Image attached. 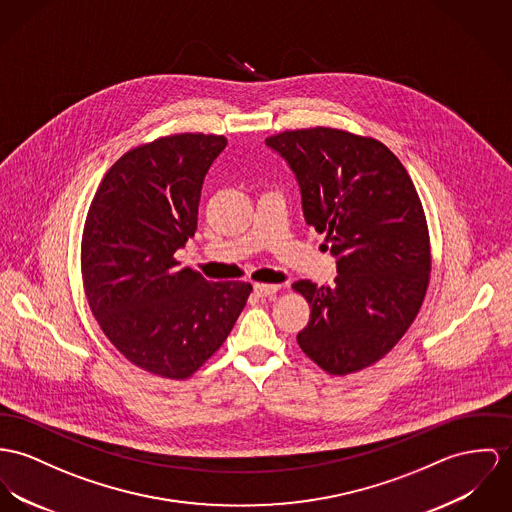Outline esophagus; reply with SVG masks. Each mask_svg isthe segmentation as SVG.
<instances>
[{"label": "esophagus", "mask_w": 512, "mask_h": 512, "mask_svg": "<svg viewBox=\"0 0 512 512\" xmlns=\"http://www.w3.org/2000/svg\"><path fill=\"white\" fill-rule=\"evenodd\" d=\"M253 290H255V294H257L259 298H269V296H275L276 292H278V286H276V284L257 282V284L253 286Z\"/></svg>", "instance_id": "1"}]
</instances>
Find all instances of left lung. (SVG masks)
Segmentation results:
<instances>
[{
	"label": "left lung",
	"instance_id": "obj_1",
	"mask_svg": "<svg viewBox=\"0 0 512 512\" xmlns=\"http://www.w3.org/2000/svg\"><path fill=\"white\" fill-rule=\"evenodd\" d=\"M302 189L308 226L337 257L333 288L292 284L310 304L296 341L331 376L390 353L419 314L431 280V237L419 193L380 140L314 126L267 138Z\"/></svg>",
	"mask_w": 512,
	"mask_h": 512
}]
</instances>
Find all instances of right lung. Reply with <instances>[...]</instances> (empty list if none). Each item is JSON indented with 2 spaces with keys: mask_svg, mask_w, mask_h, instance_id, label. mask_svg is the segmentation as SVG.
Returning <instances> with one entry per match:
<instances>
[{
  "mask_svg": "<svg viewBox=\"0 0 512 512\" xmlns=\"http://www.w3.org/2000/svg\"><path fill=\"white\" fill-rule=\"evenodd\" d=\"M222 134L181 132L128 150L105 173L81 236L91 314L134 366L185 380L228 339L253 290L179 269L175 251L197 232L204 175Z\"/></svg>",
  "mask_w": 512,
  "mask_h": 512,
  "instance_id": "add662e5",
  "label": "right lung"
}]
</instances>
